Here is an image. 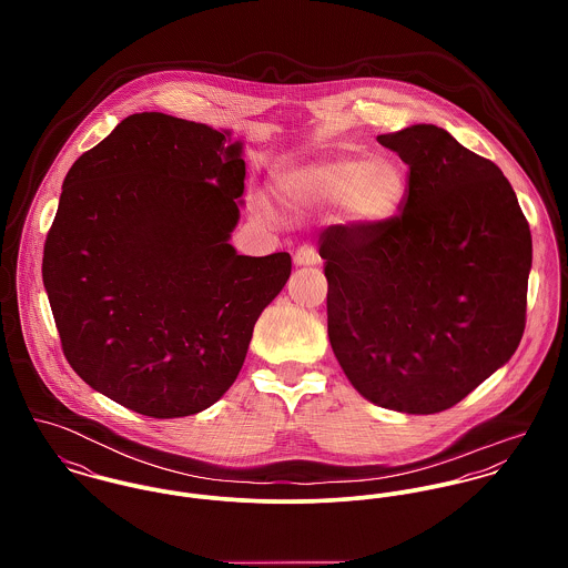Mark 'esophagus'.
I'll use <instances>...</instances> for the list:
<instances>
[{
	"mask_svg": "<svg viewBox=\"0 0 568 568\" xmlns=\"http://www.w3.org/2000/svg\"><path fill=\"white\" fill-rule=\"evenodd\" d=\"M295 264L297 266H313V264H320V253L313 244H302L297 251H295Z\"/></svg>",
	"mask_w": 568,
	"mask_h": 568,
	"instance_id": "34e87169",
	"label": "esophagus"
}]
</instances>
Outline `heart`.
<instances>
[{
	"instance_id": "heart-1",
	"label": "heart",
	"mask_w": 568,
	"mask_h": 568,
	"mask_svg": "<svg viewBox=\"0 0 568 568\" xmlns=\"http://www.w3.org/2000/svg\"><path fill=\"white\" fill-rule=\"evenodd\" d=\"M406 190V168L392 158L308 163L282 172L275 181V192L286 207L343 205L347 219L361 225L389 221L405 203ZM257 207L268 212L264 199H257Z\"/></svg>"
}]
</instances>
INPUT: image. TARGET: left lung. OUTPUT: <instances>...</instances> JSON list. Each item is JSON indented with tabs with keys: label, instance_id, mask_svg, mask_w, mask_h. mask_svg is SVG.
<instances>
[{
	"label": "left lung",
	"instance_id": "obj_1",
	"mask_svg": "<svg viewBox=\"0 0 568 568\" xmlns=\"http://www.w3.org/2000/svg\"><path fill=\"white\" fill-rule=\"evenodd\" d=\"M378 142L408 165L403 212L322 234L327 336L363 398L439 413L516 352L531 232L500 168L448 131L413 124Z\"/></svg>",
	"mask_w": 568,
	"mask_h": 568
}]
</instances>
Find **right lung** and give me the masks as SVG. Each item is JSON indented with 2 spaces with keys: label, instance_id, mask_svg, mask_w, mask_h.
Masks as SVG:
<instances>
[{
  "label": "right lung",
  "instance_id": "obj_1",
  "mask_svg": "<svg viewBox=\"0 0 568 568\" xmlns=\"http://www.w3.org/2000/svg\"><path fill=\"white\" fill-rule=\"evenodd\" d=\"M243 142L135 113L70 168L43 248L63 354L135 413L194 415L234 385L253 325L291 275L286 251L239 255Z\"/></svg>",
  "mask_w": 568,
  "mask_h": 568
}]
</instances>
